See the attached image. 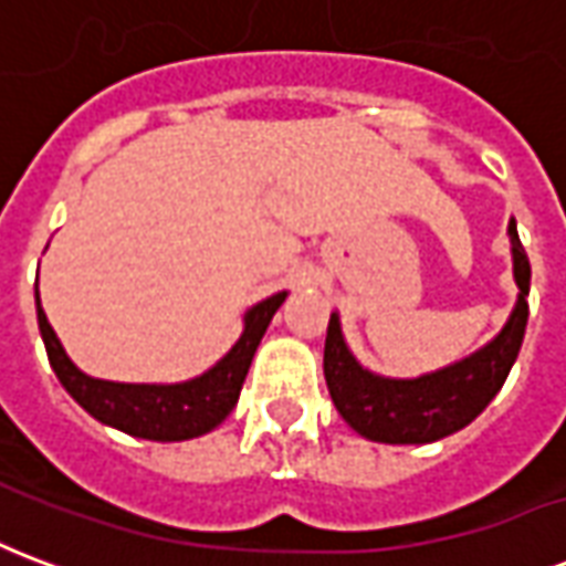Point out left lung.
Wrapping results in <instances>:
<instances>
[{"instance_id": "left-lung-1", "label": "left lung", "mask_w": 566, "mask_h": 566, "mask_svg": "<svg viewBox=\"0 0 566 566\" xmlns=\"http://www.w3.org/2000/svg\"><path fill=\"white\" fill-rule=\"evenodd\" d=\"M512 275L518 284V300L503 331L475 355L463 357L451 367L427 373L418 379H385L357 364L348 352L339 327V315L333 312L324 343V379L331 388L333 406L348 421L352 430L373 442L388 446H421L451 437L485 409L522 348L527 327V291H531V263L524 254L522 239L510 221Z\"/></svg>"}]
</instances>
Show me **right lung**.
I'll return each instance as SVG.
<instances>
[{
	"instance_id": "obj_1",
	"label": "right lung",
	"mask_w": 566,
	"mask_h": 566,
	"mask_svg": "<svg viewBox=\"0 0 566 566\" xmlns=\"http://www.w3.org/2000/svg\"><path fill=\"white\" fill-rule=\"evenodd\" d=\"M282 294L266 296L263 303L245 312V331L239 343L227 355L206 369L202 376L175 385H127V381L93 379L81 373L69 360L66 348L56 339L54 327L48 324L39 287H35V312H39V331H42L48 360L54 367L56 379L66 388L81 409H87L96 421L117 427L129 437L154 439V442H181L209 433L233 412L248 367L254 360L263 333L270 327L272 315L284 303Z\"/></svg>"
}]
</instances>
